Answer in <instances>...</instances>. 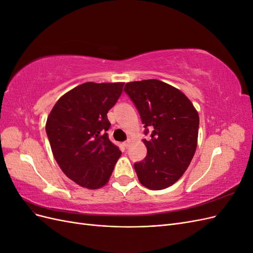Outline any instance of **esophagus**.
<instances>
[{"label":"esophagus","instance_id":"esophagus-1","mask_svg":"<svg viewBox=\"0 0 253 253\" xmlns=\"http://www.w3.org/2000/svg\"><path fill=\"white\" fill-rule=\"evenodd\" d=\"M129 143H131V141H129V140H126V141H125V142H124V145H125L126 148H127L128 145H129Z\"/></svg>","mask_w":253,"mask_h":253}]
</instances>
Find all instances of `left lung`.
<instances>
[{
    "mask_svg": "<svg viewBox=\"0 0 253 253\" xmlns=\"http://www.w3.org/2000/svg\"><path fill=\"white\" fill-rule=\"evenodd\" d=\"M125 91L138 110L148 150L145 158L134 164L142 186L163 190L186 172L192 160L198 137L200 117L188 97L179 89L156 79L126 84Z\"/></svg>",
    "mask_w": 253,
    "mask_h": 253,
    "instance_id": "1",
    "label": "left lung"
}]
</instances>
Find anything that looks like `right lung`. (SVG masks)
<instances>
[{"label":"right lung","instance_id":"obj_1","mask_svg":"<svg viewBox=\"0 0 253 253\" xmlns=\"http://www.w3.org/2000/svg\"><path fill=\"white\" fill-rule=\"evenodd\" d=\"M124 85L80 84L59 99L47 117L45 128L53 157L67 177L81 187H103L121 155L106 133L111 126L106 114Z\"/></svg>","mask_w":253,"mask_h":253}]
</instances>
